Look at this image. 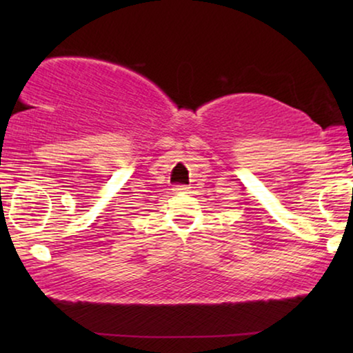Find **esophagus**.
<instances>
[{
    "mask_svg": "<svg viewBox=\"0 0 353 353\" xmlns=\"http://www.w3.org/2000/svg\"><path fill=\"white\" fill-rule=\"evenodd\" d=\"M190 190H191L190 186H186V185H178V186H175V190H173V191H176V192H190Z\"/></svg>",
    "mask_w": 353,
    "mask_h": 353,
    "instance_id": "1",
    "label": "esophagus"
}]
</instances>
